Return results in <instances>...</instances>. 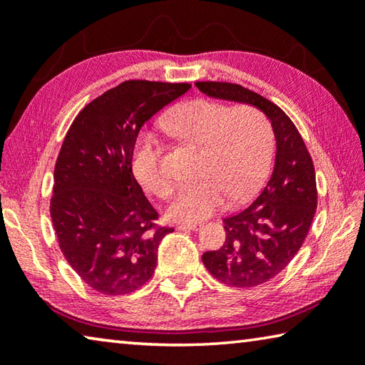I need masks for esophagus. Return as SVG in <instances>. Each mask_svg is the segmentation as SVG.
Returning <instances> with one entry per match:
<instances>
[{"label": "esophagus", "mask_w": 365, "mask_h": 365, "mask_svg": "<svg viewBox=\"0 0 365 365\" xmlns=\"http://www.w3.org/2000/svg\"><path fill=\"white\" fill-rule=\"evenodd\" d=\"M201 227V222H180L177 225L178 230H196Z\"/></svg>", "instance_id": "esophagus-1"}]
</instances>
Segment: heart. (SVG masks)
<instances>
[{
    "label": "heart",
    "mask_w": 365,
    "mask_h": 365,
    "mask_svg": "<svg viewBox=\"0 0 365 365\" xmlns=\"http://www.w3.org/2000/svg\"><path fill=\"white\" fill-rule=\"evenodd\" d=\"M159 125L175 140L200 148V178L182 185L169 206V217L175 221H201L221 211L227 200L244 203L268 177L274 135L262 110L193 99L173 107ZM131 164L149 192L159 198L172 195L173 180L162 167V151L153 138L135 144Z\"/></svg>",
    "instance_id": "1"
}]
</instances>
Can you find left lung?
Here are the masks:
<instances>
[{"label": "left lung", "instance_id": "obj_1", "mask_svg": "<svg viewBox=\"0 0 365 365\" xmlns=\"http://www.w3.org/2000/svg\"><path fill=\"white\" fill-rule=\"evenodd\" d=\"M195 84L210 97L259 108L273 126L276 159L271 178L247 210L224 219V245L201 257L206 269L224 284L259 286L291 263L309 234L317 210L314 162L296 125L276 103L240 84Z\"/></svg>", "mask_w": 365, "mask_h": 365}]
</instances>
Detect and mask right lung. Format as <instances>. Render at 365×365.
Segmentation results:
<instances>
[{
	"label": "right lung",
	"instance_id": "obj_1",
	"mask_svg": "<svg viewBox=\"0 0 365 365\" xmlns=\"http://www.w3.org/2000/svg\"><path fill=\"white\" fill-rule=\"evenodd\" d=\"M192 86L125 81L88 103L58 154L50 216L63 255L78 276L106 296L130 294L151 279L158 247L172 227L131 170L141 126Z\"/></svg>",
	"mask_w": 365,
	"mask_h": 365
}]
</instances>
